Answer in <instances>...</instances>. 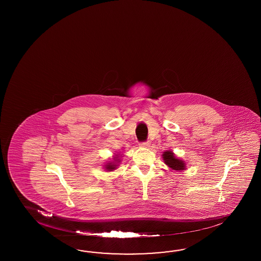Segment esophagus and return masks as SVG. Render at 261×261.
Wrapping results in <instances>:
<instances>
[{
    "instance_id": "esophagus-1",
    "label": "esophagus",
    "mask_w": 261,
    "mask_h": 261,
    "mask_svg": "<svg viewBox=\"0 0 261 261\" xmlns=\"http://www.w3.org/2000/svg\"><path fill=\"white\" fill-rule=\"evenodd\" d=\"M140 146L142 147V148H149V146H150V142H142L141 144H140Z\"/></svg>"
}]
</instances>
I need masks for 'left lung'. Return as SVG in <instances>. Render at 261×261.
Instances as JSON below:
<instances>
[{
  "instance_id": "1",
  "label": "left lung",
  "mask_w": 261,
  "mask_h": 261,
  "mask_svg": "<svg viewBox=\"0 0 261 261\" xmlns=\"http://www.w3.org/2000/svg\"><path fill=\"white\" fill-rule=\"evenodd\" d=\"M164 163L168 166L171 170L181 172L187 169V164L182 159L178 158L173 153V151H165L162 155Z\"/></svg>"
}]
</instances>
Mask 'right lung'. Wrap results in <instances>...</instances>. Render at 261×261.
<instances>
[{"label":"right lung","instance_id":"1","mask_svg":"<svg viewBox=\"0 0 261 261\" xmlns=\"http://www.w3.org/2000/svg\"><path fill=\"white\" fill-rule=\"evenodd\" d=\"M121 155L122 154H120V153H114L113 158L110 159V161H107L106 163H104V165H103L104 171L111 172V171L116 170L121 163Z\"/></svg>","mask_w":261,"mask_h":261}]
</instances>
